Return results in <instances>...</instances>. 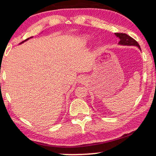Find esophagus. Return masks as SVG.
I'll return each mask as SVG.
<instances>
[{
  "mask_svg": "<svg viewBox=\"0 0 156 156\" xmlns=\"http://www.w3.org/2000/svg\"><path fill=\"white\" fill-rule=\"evenodd\" d=\"M84 80H85V78L84 77H80V81H84Z\"/></svg>",
  "mask_w": 156,
  "mask_h": 156,
  "instance_id": "obj_1",
  "label": "esophagus"
}]
</instances>
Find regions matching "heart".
I'll use <instances>...</instances> for the list:
<instances>
[{
	"instance_id": "1",
	"label": "heart",
	"mask_w": 156,
	"mask_h": 156,
	"mask_svg": "<svg viewBox=\"0 0 156 156\" xmlns=\"http://www.w3.org/2000/svg\"><path fill=\"white\" fill-rule=\"evenodd\" d=\"M82 41L84 43H87L88 41H90V37L88 35H83L82 37Z\"/></svg>"
}]
</instances>
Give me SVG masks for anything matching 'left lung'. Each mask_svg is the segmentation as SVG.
Wrapping results in <instances>:
<instances>
[{
	"instance_id": "left-lung-1",
	"label": "left lung",
	"mask_w": 156,
	"mask_h": 156,
	"mask_svg": "<svg viewBox=\"0 0 156 156\" xmlns=\"http://www.w3.org/2000/svg\"><path fill=\"white\" fill-rule=\"evenodd\" d=\"M115 35L120 39L119 44L126 45V46H136L140 48V49L141 50L140 46L139 45L138 42L135 40H134L133 37L129 36L128 35L121 33H115Z\"/></svg>"
}]
</instances>
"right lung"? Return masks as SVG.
Returning a JSON list of instances; mask_svg holds the SVG:
<instances>
[{"instance_id":"1","label":"right lung","mask_w":156,"mask_h":156,"mask_svg":"<svg viewBox=\"0 0 156 156\" xmlns=\"http://www.w3.org/2000/svg\"><path fill=\"white\" fill-rule=\"evenodd\" d=\"M31 37H29V38H28V39H26V40H24V41H23V42H21V43H20V44H21V43H23V42H24L25 41H26V40H29L30 39V38H31Z\"/></svg>"}]
</instances>
